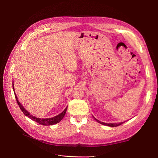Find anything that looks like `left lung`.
<instances>
[{
	"label": "left lung",
	"instance_id": "1",
	"mask_svg": "<svg viewBox=\"0 0 158 158\" xmlns=\"http://www.w3.org/2000/svg\"><path fill=\"white\" fill-rule=\"evenodd\" d=\"M94 119L98 123H100L101 124H102V125H104V126H110V127H117V126H119L120 125H122V123H123L125 122H120V123H104V122H100L99 120H98L97 119H96L95 117H94Z\"/></svg>",
	"mask_w": 158,
	"mask_h": 158
}]
</instances>
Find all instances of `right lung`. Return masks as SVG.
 Masks as SVG:
<instances>
[{
  "label": "right lung",
  "mask_w": 158,
  "mask_h": 158,
  "mask_svg": "<svg viewBox=\"0 0 158 158\" xmlns=\"http://www.w3.org/2000/svg\"><path fill=\"white\" fill-rule=\"evenodd\" d=\"M13 91H14V94H15V98H16V102H17L20 110H22L23 113L26 116V117H28L31 120H34L35 122L41 124V125H43V126H51V125H54V124L59 123L63 118L64 116V114H65V113L66 112V110H67V107H66L65 110L61 113H60V114L56 116V117H54L51 118H36V117H34V116L31 115L26 109L24 108L23 106L19 101L18 98H17V97H16L13 82Z\"/></svg>",
  "instance_id": "right-lung-1"
}]
</instances>
